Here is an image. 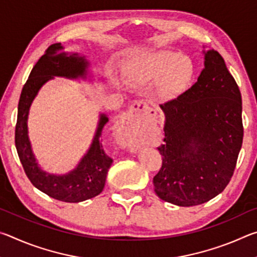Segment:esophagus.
<instances>
[{
  "label": "esophagus",
  "instance_id": "34e87169",
  "mask_svg": "<svg viewBox=\"0 0 257 257\" xmlns=\"http://www.w3.org/2000/svg\"><path fill=\"white\" fill-rule=\"evenodd\" d=\"M151 113L152 115H155L156 112L152 110L150 106H147L145 103L143 102H135L132 106H130L129 111H128V114L123 116L122 119L120 120V127L122 128L123 130L125 128L129 127V119L133 118V116H139L142 114V113ZM125 146H128L130 150L132 151H136L138 149V143L136 141H132L129 143H125Z\"/></svg>",
  "mask_w": 257,
  "mask_h": 257
}]
</instances>
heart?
<instances>
[{
    "instance_id": "obj_1",
    "label": "heart",
    "mask_w": 257,
    "mask_h": 257,
    "mask_svg": "<svg viewBox=\"0 0 257 257\" xmlns=\"http://www.w3.org/2000/svg\"><path fill=\"white\" fill-rule=\"evenodd\" d=\"M129 79L137 86L160 81L159 93L172 97L188 87L195 77V66L180 52L161 51L138 59L128 70Z\"/></svg>"
}]
</instances>
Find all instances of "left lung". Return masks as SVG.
Masks as SVG:
<instances>
[{"label": "left lung", "mask_w": 257, "mask_h": 257, "mask_svg": "<svg viewBox=\"0 0 257 257\" xmlns=\"http://www.w3.org/2000/svg\"><path fill=\"white\" fill-rule=\"evenodd\" d=\"M204 69L195 85L161 104L162 168L153 178L155 194L178 206L214 198L229 184L242 144L241 95L224 60L203 51Z\"/></svg>", "instance_id": "1"}]
</instances>
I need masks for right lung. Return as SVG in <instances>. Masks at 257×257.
Instances as JSON below:
<instances>
[{
  "mask_svg": "<svg viewBox=\"0 0 257 257\" xmlns=\"http://www.w3.org/2000/svg\"><path fill=\"white\" fill-rule=\"evenodd\" d=\"M61 43L51 45L37 61L21 90L18 104V119L16 125V147L20 162L32 184L43 193L58 201L79 203L102 193L106 175L113 160L105 154L101 143L104 124L108 118L99 114L98 123L89 149L73 170L64 175H55L43 170L33 152L28 136V115L32 103L47 81L54 77L75 80H92L90 62L85 55L64 52Z\"/></svg>",
  "mask_w": 257,
  "mask_h": 257,
  "instance_id": "right-lung-1",
  "label": "right lung"
}]
</instances>
